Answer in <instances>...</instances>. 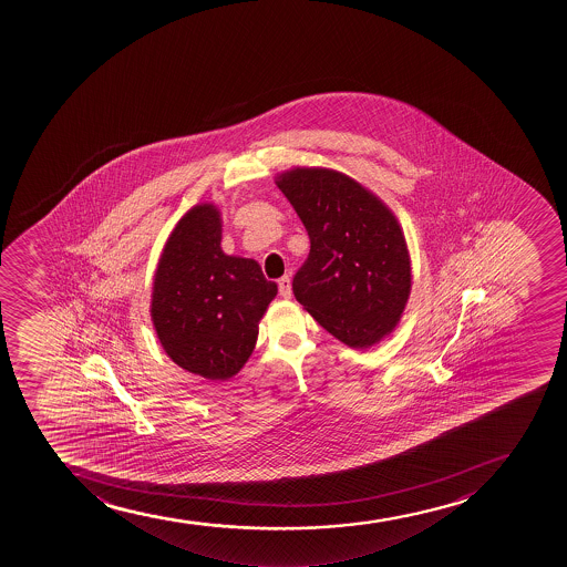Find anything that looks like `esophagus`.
<instances>
[{
  "instance_id": "1",
  "label": "esophagus",
  "mask_w": 567,
  "mask_h": 567,
  "mask_svg": "<svg viewBox=\"0 0 567 567\" xmlns=\"http://www.w3.org/2000/svg\"><path fill=\"white\" fill-rule=\"evenodd\" d=\"M279 293L285 299L292 298V282H290L288 277H282V279H279Z\"/></svg>"
}]
</instances>
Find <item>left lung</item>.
<instances>
[{"mask_svg": "<svg viewBox=\"0 0 567 567\" xmlns=\"http://www.w3.org/2000/svg\"><path fill=\"white\" fill-rule=\"evenodd\" d=\"M275 184L309 233L293 296L346 346L378 344L396 328L411 293V260L396 217L339 171L296 167Z\"/></svg>", "mask_w": 567, "mask_h": 567, "instance_id": "left-lung-1", "label": "left lung"}]
</instances>
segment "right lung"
<instances>
[{
	"label": "right lung",
	"instance_id": "1",
	"mask_svg": "<svg viewBox=\"0 0 567 567\" xmlns=\"http://www.w3.org/2000/svg\"><path fill=\"white\" fill-rule=\"evenodd\" d=\"M277 296L252 258L221 249V214L193 206L173 228L152 287L151 316L165 353L192 374L225 381L251 357L258 321Z\"/></svg>",
	"mask_w": 567,
	"mask_h": 567
}]
</instances>
